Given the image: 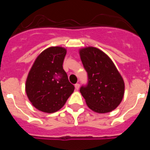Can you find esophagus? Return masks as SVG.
<instances>
[{
  "instance_id": "34e87169",
  "label": "esophagus",
  "mask_w": 150,
  "mask_h": 150,
  "mask_svg": "<svg viewBox=\"0 0 150 150\" xmlns=\"http://www.w3.org/2000/svg\"><path fill=\"white\" fill-rule=\"evenodd\" d=\"M79 88V83H76V84H75V89L78 90Z\"/></svg>"
}]
</instances>
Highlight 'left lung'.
I'll return each mask as SVG.
<instances>
[{
    "label": "left lung",
    "instance_id": "8db88e82",
    "mask_svg": "<svg viewBox=\"0 0 150 150\" xmlns=\"http://www.w3.org/2000/svg\"><path fill=\"white\" fill-rule=\"evenodd\" d=\"M83 67L88 74V84L80 93L91 110L111 112L120 105L124 96L125 83L110 57L99 49L88 46L79 50Z\"/></svg>",
    "mask_w": 150,
    "mask_h": 150
}]
</instances>
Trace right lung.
<instances>
[{"instance_id":"add662e5","label":"right lung","mask_w":150,"mask_h":150,"mask_svg":"<svg viewBox=\"0 0 150 150\" xmlns=\"http://www.w3.org/2000/svg\"><path fill=\"white\" fill-rule=\"evenodd\" d=\"M67 50L52 46L34 61L28 75L25 91L35 108L44 112H55L64 105L74 91L63 69Z\"/></svg>"}]
</instances>
